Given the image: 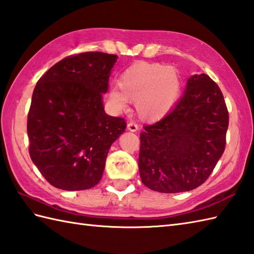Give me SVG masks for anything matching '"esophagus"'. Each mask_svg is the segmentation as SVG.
<instances>
[{
	"instance_id": "34e87169",
	"label": "esophagus",
	"mask_w": 254,
	"mask_h": 254,
	"mask_svg": "<svg viewBox=\"0 0 254 254\" xmlns=\"http://www.w3.org/2000/svg\"><path fill=\"white\" fill-rule=\"evenodd\" d=\"M127 129H128V131H131V132H136L138 129V126L134 122H128L127 123Z\"/></svg>"
}]
</instances>
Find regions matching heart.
<instances>
[{
    "label": "heart",
    "mask_w": 254,
    "mask_h": 254,
    "mask_svg": "<svg viewBox=\"0 0 254 254\" xmlns=\"http://www.w3.org/2000/svg\"><path fill=\"white\" fill-rule=\"evenodd\" d=\"M182 80L178 70L157 63H138L123 71L119 86L108 92V100L115 110L127 108L129 99L141 120L155 122L166 117L178 102Z\"/></svg>",
    "instance_id": "1"
}]
</instances>
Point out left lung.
<instances>
[{
	"instance_id": "obj_1",
	"label": "left lung",
	"mask_w": 254,
	"mask_h": 254,
	"mask_svg": "<svg viewBox=\"0 0 254 254\" xmlns=\"http://www.w3.org/2000/svg\"><path fill=\"white\" fill-rule=\"evenodd\" d=\"M228 119L215 82L204 73L190 76L174 109L139 135L138 169L144 185L175 193L203 184L225 150Z\"/></svg>"
}]
</instances>
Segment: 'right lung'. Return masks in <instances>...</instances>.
Listing matches in <instances>:
<instances>
[{"label": "right lung", "instance_id": "1", "mask_svg": "<svg viewBox=\"0 0 254 254\" xmlns=\"http://www.w3.org/2000/svg\"><path fill=\"white\" fill-rule=\"evenodd\" d=\"M117 58L102 52L69 56L37 82L27 122L29 154L56 188L97 185L110 146L125 132L126 120L108 116L103 105Z\"/></svg>", "mask_w": 254, "mask_h": 254}]
</instances>
